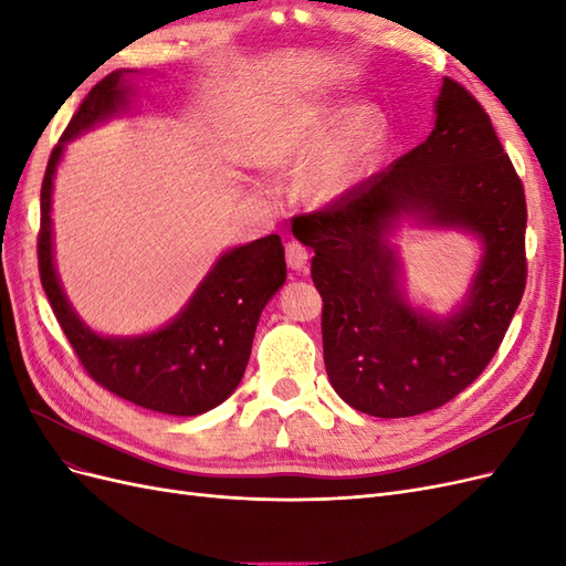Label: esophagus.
I'll use <instances>...</instances> for the list:
<instances>
[{
    "mask_svg": "<svg viewBox=\"0 0 566 566\" xmlns=\"http://www.w3.org/2000/svg\"><path fill=\"white\" fill-rule=\"evenodd\" d=\"M285 262L293 271H306V264H310V250L295 241H290L285 245Z\"/></svg>",
    "mask_w": 566,
    "mask_h": 566,
    "instance_id": "esophagus-1",
    "label": "esophagus"
}]
</instances>
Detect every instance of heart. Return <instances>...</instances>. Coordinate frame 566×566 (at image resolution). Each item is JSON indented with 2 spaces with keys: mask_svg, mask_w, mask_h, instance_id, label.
<instances>
[{
  "mask_svg": "<svg viewBox=\"0 0 566 566\" xmlns=\"http://www.w3.org/2000/svg\"><path fill=\"white\" fill-rule=\"evenodd\" d=\"M382 139V117L370 106L295 101L269 119L256 156L273 169L304 165L302 193L333 205L370 177Z\"/></svg>",
  "mask_w": 566,
  "mask_h": 566,
  "instance_id": "heart-1",
  "label": "heart"
}]
</instances>
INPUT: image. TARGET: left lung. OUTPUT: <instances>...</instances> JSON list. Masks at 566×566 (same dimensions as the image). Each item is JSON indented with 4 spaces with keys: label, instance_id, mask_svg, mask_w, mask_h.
Wrapping results in <instances>:
<instances>
[{
    "label": "left lung",
    "instance_id": "left-lung-1",
    "mask_svg": "<svg viewBox=\"0 0 566 566\" xmlns=\"http://www.w3.org/2000/svg\"><path fill=\"white\" fill-rule=\"evenodd\" d=\"M403 220L455 228L483 245L467 297L449 315L407 300L392 235ZM526 200L489 115L443 77L434 127L333 208L297 217L323 297V358L339 399L375 418L451 401L499 352L526 283Z\"/></svg>",
    "mask_w": 566,
    "mask_h": 566
}]
</instances>
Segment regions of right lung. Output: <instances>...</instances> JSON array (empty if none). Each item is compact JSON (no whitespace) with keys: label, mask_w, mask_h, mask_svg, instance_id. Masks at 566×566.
<instances>
[{"label":"right lung","mask_w":566,"mask_h":566,"mask_svg":"<svg viewBox=\"0 0 566 566\" xmlns=\"http://www.w3.org/2000/svg\"><path fill=\"white\" fill-rule=\"evenodd\" d=\"M134 73L113 71L101 80L51 150L42 181L40 276L67 342L101 387L156 413L193 418L227 401L241 385L262 310L287 276L285 250L271 233L219 254L181 312L158 331L101 335L80 318L54 262V179L67 144L129 111Z\"/></svg>","instance_id":"right-lung-1"}]
</instances>
